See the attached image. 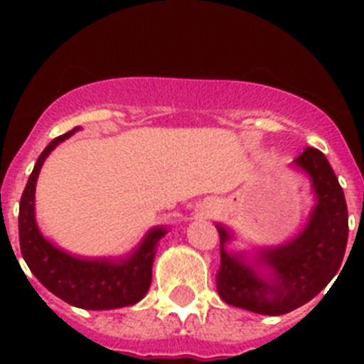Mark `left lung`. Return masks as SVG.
<instances>
[{"label": "left lung", "mask_w": 364, "mask_h": 364, "mask_svg": "<svg viewBox=\"0 0 364 364\" xmlns=\"http://www.w3.org/2000/svg\"><path fill=\"white\" fill-rule=\"evenodd\" d=\"M310 178L315 204L306 224L288 242L247 252H230L233 231L217 224L220 235V268L217 291L235 308L260 315H282L306 304L324 290L343 264L348 240V211L326 156L306 147L294 160Z\"/></svg>", "instance_id": "obj_1"}]
</instances>
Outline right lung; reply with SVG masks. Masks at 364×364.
Listing matches in <instances>:
<instances>
[{"mask_svg": "<svg viewBox=\"0 0 364 364\" xmlns=\"http://www.w3.org/2000/svg\"><path fill=\"white\" fill-rule=\"evenodd\" d=\"M82 127L54 138L40 154L19 202V247L32 275L41 284L83 310H117L146 297L153 277V260L167 226H154L133 252L124 257H78L50 242L36 222V182L45 159Z\"/></svg>", "mask_w": 364, "mask_h": 364, "instance_id": "right-lung-1", "label": "right lung"}]
</instances>
